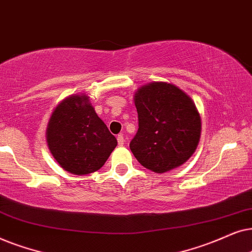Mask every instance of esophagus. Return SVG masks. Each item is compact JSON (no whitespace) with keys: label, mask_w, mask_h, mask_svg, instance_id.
Wrapping results in <instances>:
<instances>
[{"label":"esophagus","mask_w":252,"mask_h":252,"mask_svg":"<svg viewBox=\"0 0 252 252\" xmlns=\"http://www.w3.org/2000/svg\"><path fill=\"white\" fill-rule=\"evenodd\" d=\"M124 142H126V140H124L123 135H119V136H117V143H119L120 146H123V145H124Z\"/></svg>","instance_id":"34e87169"}]
</instances>
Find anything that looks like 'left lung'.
Returning a JSON list of instances; mask_svg holds the SVG:
<instances>
[{
	"label": "left lung",
	"instance_id": "8db88e82",
	"mask_svg": "<svg viewBox=\"0 0 252 252\" xmlns=\"http://www.w3.org/2000/svg\"><path fill=\"white\" fill-rule=\"evenodd\" d=\"M138 131L130 150L145 168L166 173L183 165L199 143L202 121L189 95L169 83L153 82L135 93Z\"/></svg>",
	"mask_w": 252,
	"mask_h": 252
}]
</instances>
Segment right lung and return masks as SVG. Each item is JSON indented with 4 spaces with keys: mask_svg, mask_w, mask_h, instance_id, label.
I'll use <instances>...</instances> for the list:
<instances>
[{
    "mask_svg": "<svg viewBox=\"0 0 252 252\" xmlns=\"http://www.w3.org/2000/svg\"><path fill=\"white\" fill-rule=\"evenodd\" d=\"M46 138L54 159L75 175L101 168L117 145L85 94L70 95L59 103L50 116Z\"/></svg>",
    "mask_w": 252,
    "mask_h": 252,
    "instance_id": "add662e5",
    "label": "right lung"
}]
</instances>
